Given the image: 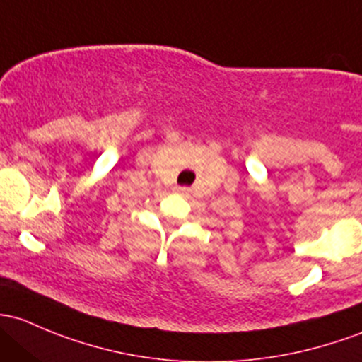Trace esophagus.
<instances>
[{"label": "esophagus", "instance_id": "1", "mask_svg": "<svg viewBox=\"0 0 362 362\" xmlns=\"http://www.w3.org/2000/svg\"><path fill=\"white\" fill-rule=\"evenodd\" d=\"M175 192H178V194H189V187H175Z\"/></svg>", "mask_w": 362, "mask_h": 362}]
</instances>
